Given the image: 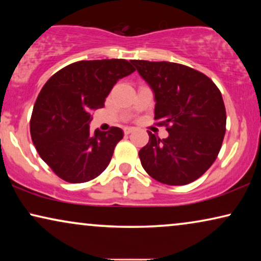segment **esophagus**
Masks as SVG:
<instances>
[{"label":"esophagus","mask_w":261,"mask_h":261,"mask_svg":"<svg viewBox=\"0 0 261 261\" xmlns=\"http://www.w3.org/2000/svg\"><path fill=\"white\" fill-rule=\"evenodd\" d=\"M133 130H134V127H124L123 128L124 134H130Z\"/></svg>","instance_id":"1"}]
</instances>
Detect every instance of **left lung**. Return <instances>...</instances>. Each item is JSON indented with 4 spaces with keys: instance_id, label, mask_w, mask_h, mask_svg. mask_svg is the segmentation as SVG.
I'll list each match as a JSON object with an SVG mask.
<instances>
[{
    "instance_id": "1",
    "label": "left lung",
    "mask_w": 261,
    "mask_h": 261,
    "mask_svg": "<svg viewBox=\"0 0 261 261\" xmlns=\"http://www.w3.org/2000/svg\"><path fill=\"white\" fill-rule=\"evenodd\" d=\"M154 94V120L165 124L166 139L148 132L139 151L141 165L167 185H185L202 176L219 154L226 133L222 95L204 73L181 64L132 60Z\"/></svg>"
}]
</instances>
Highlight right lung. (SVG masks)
<instances>
[{"label":"right lung","instance_id":"right-lung-1","mask_svg":"<svg viewBox=\"0 0 261 261\" xmlns=\"http://www.w3.org/2000/svg\"><path fill=\"white\" fill-rule=\"evenodd\" d=\"M126 59L81 60L42 87L31 117V137L41 159L69 183H84L109 165L122 129L90 132L92 110L103 108L120 78L134 72Z\"/></svg>","mask_w":261,"mask_h":261}]
</instances>
